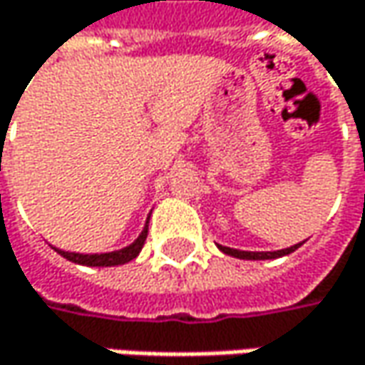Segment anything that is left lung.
I'll use <instances>...</instances> for the list:
<instances>
[{
  "mask_svg": "<svg viewBox=\"0 0 365 365\" xmlns=\"http://www.w3.org/2000/svg\"><path fill=\"white\" fill-rule=\"evenodd\" d=\"M305 242V240H303ZM303 242H299V245H294V247H288V249H282V250H272V252H252V250H238V249H230V247H221V245H217L221 252H225V255H232V257H236V259H249V261H265V259H278V257H284V255H290V252H294V250L299 249Z\"/></svg>",
  "mask_w": 365,
  "mask_h": 365,
  "instance_id": "left-lung-1",
  "label": "left lung"
}]
</instances>
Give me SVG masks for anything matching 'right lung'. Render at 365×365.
I'll return each instance as SVG.
<instances>
[{"mask_svg":"<svg viewBox=\"0 0 365 365\" xmlns=\"http://www.w3.org/2000/svg\"><path fill=\"white\" fill-rule=\"evenodd\" d=\"M148 221L150 217L146 219V225H144V230H142V234L138 236V240L135 242H131L129 247H125V249L120 250H113V252H96V255H83V252H68V250H60V249H53L56 252H60L64 259H68V261H73V263H79V265H89V267H113V265H123V263H129V261H133L138 255H140V250L144 247V242H146V236H148Z\"/></svg>","mask_w":365,"mask_h":365,"instance_id":"right-lung-1","label":"right lung"}]
</instances>
